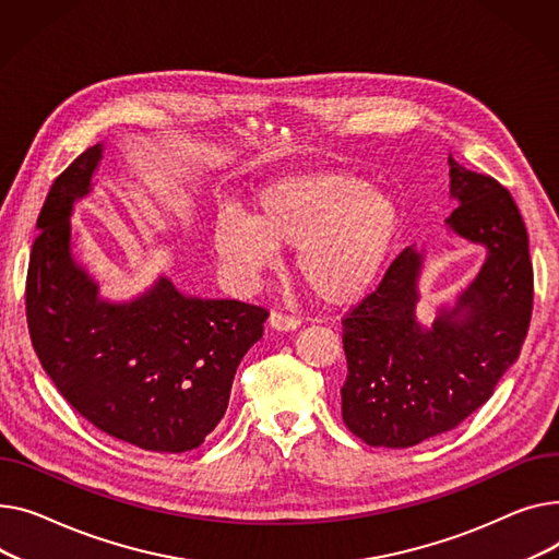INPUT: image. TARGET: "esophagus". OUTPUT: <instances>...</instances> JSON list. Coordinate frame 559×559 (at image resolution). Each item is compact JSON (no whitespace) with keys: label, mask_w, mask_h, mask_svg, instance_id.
<instances>
[{"label":"esophagus","mask_w":559,"mask_h":559,"mask_svg":"<svg viewBox=\"0 0 559 559\" xmlns=\"http://www.w3.org/2000/svg\"><path fill=\"white\" fill-rule=\"evenodd\" d=\"M269 324L277 332H290V330H298L300 326V318L282 313V311H273L269 318Z\"/></svg>","instance_id":"1"}]
</instances>
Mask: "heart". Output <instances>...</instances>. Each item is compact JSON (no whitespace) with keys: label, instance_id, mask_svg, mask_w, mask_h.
Returning a JSON list of instances; mask_svg holds the SVG:
<instances>
[{"label":"heart","instance_id":"b5f03b06","mask_svg":"<svg viewBox=\"0 0 559 559\" xmlns=\"http://www.w3.org/2000/svg\"><path fill=\"white\" fill-rule=\"evenodd\" d=\"M397 207L364 178L341 171L280 180L254 199V216L227 207L212 243L227 275L254 286L277 266L280 246L298 248L295 269L330 305L360 298L377 282L397 235Z\"/></svg>","mask_w":559,"mask_h":559}]
</instances>
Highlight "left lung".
<instances>
[{"label":"left lung","instance_id":"obj_1","mask_svg":"<svg viewBox=\"0 0 559 559\" xmlns=\"http://www.w3.org/2000/svg\"><path fill=\"white\" fill-rule=\"evenodd\" d=\"M447 218L487 261L431 330L417 320L421 254L406 248L343 318V421L370 447L404 449L447 433L480 408L526 341L533 316L528 233L510 191L449 157Z\"/></svg>","mask_w":559,"mask_h":559}]
</instances>
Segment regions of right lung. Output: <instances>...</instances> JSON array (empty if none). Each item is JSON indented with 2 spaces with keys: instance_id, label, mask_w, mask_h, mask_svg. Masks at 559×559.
<instances>
[{
  "instance_id": "1",
  "label": "right lung",
  "mask_w": 559,
  "mask_h": 559,
  "mask_svg": "<svg viewBox=\"0 0 559 559\" xmlns=\"http://www.w3.org/2000/svg\"><path fill=\"white\" fill-rule=\"evenodd\" d=\"M102 151H83L47 193L26 273L28 336L60 395L94 429L146 451H191L223 419L269 309L187 298L167 277L128 305L98 300L70 250V214Z\"/></svg>"
}]
</instances>
